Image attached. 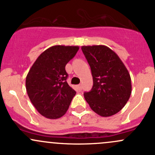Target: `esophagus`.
<instances>
[{"label":"esophagus","instance_id":"obj_1","mask_svg":"<svg viewBox=\"0 0 155 155\" xmlns=\"http://www.w3.org/2000/svg\"><path fill=\"white\" fill-rule=\"evenodd\" d=\"M77 87H78V89H79V91H81V90H82V85H78Z\"/></svg>","mask_w":155,"mask_h":155}]
</instances>
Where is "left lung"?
<instances>
[{
	"mask_svg": "<svg viewBox=\"0 0 155 155\" xmlns=\"http://www.w3.org/2000/svg\"><path fill=\"white\" fill-rule=\"evenodd\" d=\"M83 54L90 65L93 87L84 97L91 109L103 117L119 112L132 91L129 72L118 54L106 46H83Z\"/></svg>",
	"mask_w": 155,
	"mask_h": 155,
	"instance_id": "8db88e82",
	"label": "left lung"
}]
</instances>
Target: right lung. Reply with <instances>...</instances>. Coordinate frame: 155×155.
<instances>
[{
	"label": "right lung",
	"instance_id": "obj_1",
	"mask_svg": "<svg viewBox=\"0 0 155 155\" xmlns=\"http://www.w3.org/2000/svg\"><path fill=\"white\" fill-rule=\"evenodd\" d=\"M79 46H54L45 50L26 77L30 101L39 113L57 119L68 111L76 91L67 82V64L76 55Z\"/></svg>",
	"mask_w": 155,
	"mask_h": 155
}]
</instances>
